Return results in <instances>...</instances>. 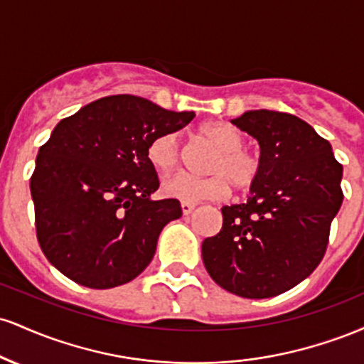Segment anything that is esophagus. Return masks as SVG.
Segmentation results:
<instances>
[{
  "label": "esophagus",
  "instance_id": "1",
  "mask_svg": "<svg viewBox=\"0 0 364 364\" xmlns=\"http://www.w3.org/2000/svg\"><path fill=\"white\" fill-rule=\"evenodd\" d=\"M195 207H196V203H190V202H181V208H183V214L185 215H188V214H191V212L195 210Z\"/></svg>",
  "mask_w": 364,
  "mask_h": 364
}]
</instances>
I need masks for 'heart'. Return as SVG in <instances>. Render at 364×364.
I'll list each match as a JSON object with an SVG mask.
<instances>
[{"label": "heart", "mask_w": 364, "mask_h": 364, "mask_svg": "<svg viewBox=\"0 0 364 364\" xmlns=\"http://www.w3.org/2000/svg\"><path fill=\"white\" fill-rule=\"evenodd\" d=\"M200 139L215 149L207 173L210 176L195 178L178 173L162 181V195L179 202L196 203L200 200H223L231 193V186L248 190L260 174V161L245 150L246 139L240 129L223 121H210L198 128ZM147 159L159 173H169L179 164L181 147L174 132H164L154 136L147 147Z\"/></svg>", "instance_id": "obj_1"}]
</instances>
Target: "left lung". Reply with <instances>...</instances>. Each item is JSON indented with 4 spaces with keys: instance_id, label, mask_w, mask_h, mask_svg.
<instances>
[{
    "instance_id": "8db88e82",
    "label": "left lung",
    "mask_w": 364,
    "mask_h": 364,
    "mask_svg": "<svg viewBox=\"0 0 364 364\" xmlns=\"http://www.w3.org/2000/svg\"><path fill=\"white\" fill-rule=\"evenodd\" d=\"M232 124L257 139L260 174L246 203L225 205L223 229L202 243L208 275L225 291L263 299L292 289L318 267L342 205L332 145L287 112L246 111Z\"/></svg>"
}]
</instances>
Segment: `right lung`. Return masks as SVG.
Returning <instances> with one entry per match:
<instances>
[{"instance_id": "add662e5", "label": "right lung", "mask_w": 364, "mask_h": 364, "mask_svg": "<svg viewBox=\"0 0 364 364\" xmlns=\"http://www.w3.org/2000/svg\"><path fill=\"white\" fill-rule=\"evenodd\" d=\"M193 118L123 94L97 99L56 124L31 178L37 240L51 265L92 289L144 272L164 225L183 214L178 200L150 198L159 178L147 147Z\"/></svg>"}]
</instances>
